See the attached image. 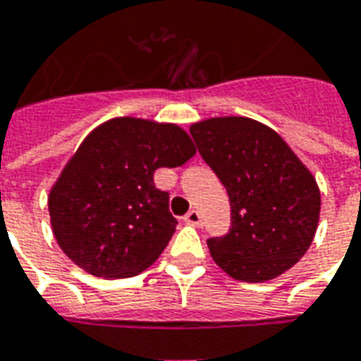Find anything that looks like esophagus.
<instances>
[{"label":"esophagus","instance_id":"esophagus-1","mask_svg":"<svg viewBox=\"0 0 361 361\" xmlns=\"http://www.w3.org/2000/svg\"><path fill=\"white\" fill-rule=\"evenodd\" d=\"M183 221L189 225H195V227H199L202 224V217H200V212L199 210H191L187 212V216L183 217Z\"/></svg>","mask_w":361,"mask_h":361}]
</instances>
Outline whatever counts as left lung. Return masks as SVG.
<instances>
[{
	"instance_id": "8db88e82",
	"label": "left lung",
	"mask_w": 361,
	"mask_h": 361,
	"mask_svg": "<svg viewBox=\"0 0 361 361\" xmlns=\"http://www.w3.org/2000/svg\"><path fill=\"white\" fill-rule=\"evenodd\" d=\"M189 132L229 192L231 229L208 240L212 259L242 282L284 274L318 229L322 199L312 172L279 132L250 117H212Z\"/></svg>"
}]
</instances>
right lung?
Masks as SVG:
<instances>
[{
    "label": "right lung",
    "mask_w": 361,
    "mask_h": 361,
    "mask_svg": "<svg viewBox=\"0 0 361 361\" xmlns=\"http://www.w3.org/2000/svg\"><path fill=\"white\" fill-rule=\"evenodd\" d=\"M197 153L174 123L115 117L96 126L49 192L54 238L77 267L100 279H128L162 254L176 231L157 169Z\"/></svg>",
    "instance_id": "obj_1"
}]
</instances>
